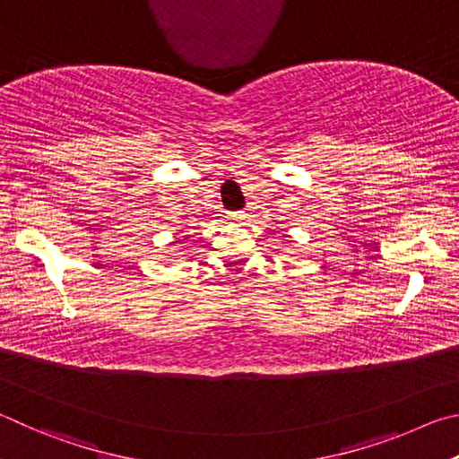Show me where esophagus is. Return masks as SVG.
I'll return each instance as SVG.
<instances>
[{
	"label": "esophagus",
	"mask_w": 459,
	"mask_h": 459,
	"mask_svg": "<svg viewBox=\"0 0 459 459\" xmlns=\"http://www.w3.org/2000/svg\"><path fill=\"white\" fill-rule=\"evenodd\" d=\"M246 217H247L246 212H234V213H231V220H234V221H244Z\"/></svg>",
	"instance_id": "34e87169"
}]
</instances>
